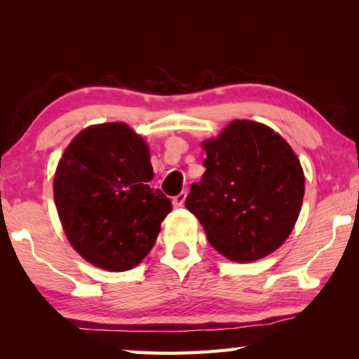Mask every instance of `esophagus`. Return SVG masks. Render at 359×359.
<instances>
[{"instance_id":"34e87169","label":"esophagus","mask_w":359,"mask_h":359,"mask_svg":"<svg viewBox=\"0 0 359 359\" xmlns=\"http://www.w3.org/2000/svg\"><path fill=\"white\" fill-rule=\"evenodd\" d=\"M185 199H187V191H182V193L177 194V196L172 198V205L175 209L182 208V205H184V203H185Z\"/></svg>"}]
</instances>
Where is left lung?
Returning <instances> with one entry per match:
<instances>
[{
  "mask_svg": "<svg viewBox=\"0 0 359 359\" xmlns=\"http://www.w3.org/2000/svg\"><path fill=\"white\" fill-rule=\"evenodd\" d=\"M203 147L205 172L191 184L185 208L209 244L238 263L274 252L302 205L304 172L294 151L269 126L250 120L233 121Z\"/></svg>",
  "mask_w": 359,
  "mask_h": 359,
  "instance_id": "obj_1",
  "label": "left lung"
}]
</instances>
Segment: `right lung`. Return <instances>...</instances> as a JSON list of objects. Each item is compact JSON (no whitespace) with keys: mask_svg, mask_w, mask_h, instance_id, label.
<instances>
[{"mask_svg":"<svg viewBox=\"0 0 359 359\" xmlns=\"http://www.w3.org/2000/svg\"><path fill=\"white\" fill-rule=\"evenodd\" d=\"M150 154L125 123L90 126L72 139L58 163L53 198L71 245L88 263L128 271L155 245L172 210L151 190Z\"/></svg>","mask_w":359,"mask_h":359,"instance_id":"right-lung-1","label":"right lung"}]
</instances>
